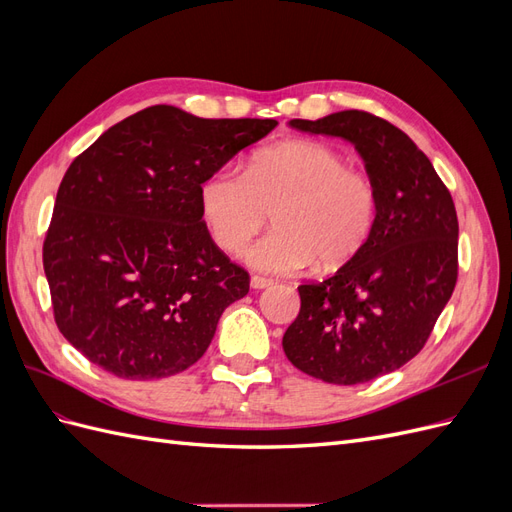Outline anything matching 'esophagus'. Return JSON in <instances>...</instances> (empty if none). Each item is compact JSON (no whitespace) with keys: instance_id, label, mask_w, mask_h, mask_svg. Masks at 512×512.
Instances as JSON below:
<instances>
[{"instance_id":"obj_1","label":"esophagus","mask_w":512,"mask_h":512,"mask_svg":"<svg viewBox=\"0 0 512 512\" xmlns=\"http://www.w3.org/2000/svg\"><path fill=\"white\" fill-rule=\"evenodd\" d=\"M250 284L254 290H262V288H269L273 284V280H269V277H262V275H252Z\"/></svg>"}]
</instances>
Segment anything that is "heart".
Masks as SVG:
<instances>
[{"instance_id": "heart-1", "label": "heart", "mask_w": 512, "mask_h": 512, "mask_svg": "<svg viewBox=\"0 0 512 512\" xmlns=\"http://www.w3.org/2000/svg\"><path fill=\"white\" fill-rule=\"evenodd\" d=\"M213 243L241 252L273 211L275 228L245 260L258 271H333L363 252L378 222L374 181L322 143H284L256 151L245 170L218 168L198 188Z\"/></svg>"}]
</instances>
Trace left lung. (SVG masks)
<instances>
[{
  "label": "left lung",
  "mask_w": 512,
  "mask_h": 512,
  "mask_svg": "<svg viewBox=\"0 0 512 512\" xmlns=\"http://www.w3.org/2000/svg\"><path fill=\"white\" fill-rule=\"evenodd\" d=\"M292 128L350 141L378 190V222L363 252L331 277L301 284L284 333L288 361L331 384H361L423 350L457 284L459 222L436 168L408 134L367 111Z\"/></svg>",
  "instance_id": "1"
}]
</instances>
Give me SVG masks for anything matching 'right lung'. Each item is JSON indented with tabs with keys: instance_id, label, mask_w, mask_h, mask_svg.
Returning a JSON list of instances; mask_svg holds the SVG:
<instances>
[{
	"instance_id": "obj_1",
	"label": "right lung",
	"mask_w": 512,
	"mask_h": 512,
	"mask_svg": "<svg viewBox=\"0 0 512 512\" xmlns=\"http://www.w3.org/2000/svg\"><path fill=\"white\" fill-rule=\"evenodd\" d=\"M275 119H203L158 104L76 156L42 245L57 329L126 380L175 376L250 292L200 215L198 188Z\"/></svg>"
}]
</instances>
